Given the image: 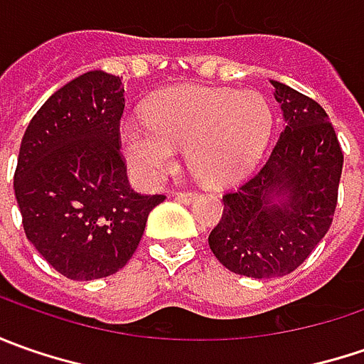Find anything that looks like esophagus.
I'll use <instances>...</instances> for the list:
<instances>
[{"mask_svg":"<svg viewBox=\"0 0 364 364\" xmlns=\"http://www.w3.org/2000/svg\"><path fill=\"white\" fill-rule=\"evenodd\" d=\"M174 198L176 200H180V203L190 204L196 198V192H174Z\"/></svg>","mask_w":364,"mask_h":364,"instance_id":"34e87169","label":"esophagus"}]
</instances>
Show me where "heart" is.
Returning a JSON list of instances; mask_svg holds the SVG:
<instances>
[{
    "mask_svg": "<svg viewBox=\"0 0 364 364\" xmlns=\"http://www.w3.org/2000/svg\"><path fill=\"white\" fill-rule=\"evenodd\" d=\"M273 111L257 91L174 87L156 95L146 119L121 123V147L133 170L158 182L176 164V147L186 146L192 174L225 186L247 176L272 139Z\"/></svg>",
    "mask_w": 364,
    "mask_h": 364,
    "instance_id": "heart-1",
    "label": "heart"
}]
</instances>
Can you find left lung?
<instances>
[{"mask_svg":"<svg viewBox=\"0 0 364 364\" xmlns=\"http://www.w3.org/2000/svg\"><path fill=\"white\" fill-rule=\"evenodd\" d=\"M286 127L269 160L223 196V218L208 235L232 273L267 279L300 267L328 232L343 174V149L314 99L272 80Z\"/></svg>","mask_w":364,"mask_h":364,"instance_id":"left-lung-1","label":"left lung"}]
</instances>
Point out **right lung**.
Masks as SVG:
<instances>
[{"label":"right lung","instance_id":"1","mask_svg":"<svg viewBox=\"0 0 364 364\" xmlns=\"http://www.w3.org/2000/svg\"><path fill=\"white\" fill-rule=\"evenodd\" d=\"M119 77L89 70L38 109L21 137L14 192L28 241L64 277L91 282L132 259L161 194H139L119 151Z\"/></svg>","mask_w":364,"mask_h":364}]
</instances>
